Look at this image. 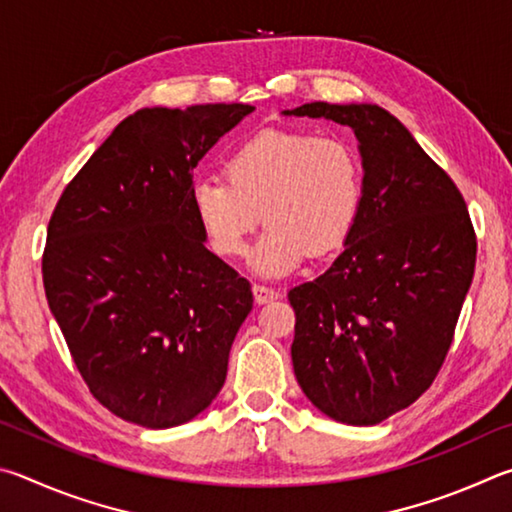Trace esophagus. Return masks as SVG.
Segmentation results:
<instances>
[{"instance_id": "1", "label": "esophagus", "mask_w": 512, "mask_h": 512, "mask_svg": "<svg viewBox=\"0 0 512 512\" xmlns=\"http://www.w3.org/2000/svg\"><path fill=\"white\" fill-rule=\"evenodd\" d=\"M251 292H254V301L256 303H270V301H274L276 297H279V292H276L274 288H267V285H261V283L251 285Z\"/></svg>"}]
</instances>
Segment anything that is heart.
Returning a JSON list of instances; mask_svg holds the SVG:
<instances>
[{
    "mask_svg": "<svg viewBox=\"0 0 512 512\" xmlns=\"http://www.w3.org/2000/svg\"><path fill=\"white\" fill-rule=\"evenodd\" d=\"M364 166L342 137L308 130L263 132L227 161V177H202L191 202L209 247L233 258L245 251L263 213L267 231L251 254L263 276H283L306 254L321 258L344 245L360 218Z\"/></svg>",
    "mask_w": 512,
    "mask_h": 512,
    "instance_id": "obj_1",
    "label": "heart"
}]
</instances>
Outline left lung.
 I'll return each instance as SVG.
<instances>
[{
    "mask_svg": "<svg viewBox=\"0 0 512 512\" xmlns=\"http://www.w3.org/2000/svg\"><path fill=\"white\" fill-rule=\"evenodd\" d=\"M283 114L353 128L364 200L344 251L288 292L292 364L326 416L378 425L432 387L450 351L477 261V236L452 177L378 105L306 103Z\"/></svg>",
    "mask_w": 512,
    "mask_h": 512,
    "instance_id": "left-lung-1",
    "label": "left lung"
}]
</instances>
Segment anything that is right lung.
<instances>
[{"label": "right lung", "instance_id": "add662e5", "mask_svg": "<svg viewBox=\"0 0 512 512\" xmlns=\"http://www.w3.org/2000/svg\"><path fill=\"white\" fill-rule=\"evenodd\" d=\"M254 107H143L116 125L53 209L49 308L92 396L168 429L211 405L251 312L247 279L204 247L193 168Z\"/></svg>", "mask_w": 512, "mask_h": 512}]
</instances>
